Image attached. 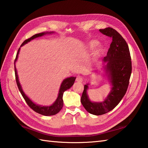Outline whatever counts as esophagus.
<instances>
[{
  "mask_svg": "<svg viewBox=\"0 0 148 148\" xmlns=\"http://www.w3.org/2000/svg\"><path fill=\"white\" fill-rule=\"evenodd\" d=\"M76 81L78 82H82L84 81V78H82V77H77L76 78Z\"/></svg>",
  "mask_w": 148,
  "mask_h": 148,
  "instance_id": "34e87169",
  "label": "esophagus"
}]
</instances>
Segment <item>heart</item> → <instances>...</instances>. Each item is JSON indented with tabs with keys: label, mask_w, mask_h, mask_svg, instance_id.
Returning a JSON list of instances; mask_svg holds the SVG:
<instances>
[{
	"label": "heart",
	"mask_w": 148,
	"mask_h": 148,
	"mask_svg": "<svg viewBox=\"0 0 148 148\" xmlns=\"http://www.w3.org/2000/svg\"><path fill=\"white\" fill-rule=\"evenodd\" d=\"M98 44V41H96V40H92V41H91L89 43V49H91V50L94 49L95 48L96 46H97ZM103 47H102L101 46L98 47V48L96 49L95 52V56H99L101 54V53L103 52Z\"/></svg>",
	"instance_id": "heart-1"
}]
</instances>
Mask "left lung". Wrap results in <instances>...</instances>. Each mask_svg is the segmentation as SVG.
<instances>
[{
  "mask_svg": "<svg viewBox=\"0 0 148 148\" xmlns=\"http://www.w3.org/2000/svg\"><path fill=\"white\" fill-rule=\"evenodd\" d=\"M99 32L112 39L107 56L103 61L108 77L112 83V91L103 101L95 103L89 99L87 95L88 84L84 86L81 96V103L90 114L99 116L106 114L115 108L127 91L132 73V61L129 48L125 39L115 29L107 27Z\"/></svg>",
  "mask_w": 148,
  "mask_h": 148,
  "instance_id": "1",
  "label": "left lung"
}]
</instances>
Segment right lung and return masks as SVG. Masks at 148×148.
<instances>
[{"label":"right lung","instance_id":"add662e5","mask_svg":"<svg viewBox=\"0 0 148 148\" xmlns=\"http://www.w3.org/2000/svg\"><path fill=\"white\" fill-rule=\"evenodd\" d=\"M47 33H51V32H42V33H39V34H34V36H32V37L24 41L23 42V43L21 45V47L27 43V42L33 40V39L38 38V37H39V36H43L44 34H47ZM20 48H19L18 50L16 58H15V60H14V64L15 78H16V82L17 86H18V89H19L20 93L22 94L23 98H24V99H25V101H26V103H27L29 107L32 108V109L34 111H35L36 112L40 114H41V115L47 116L55 115V114L58 113L62 108V106H63V99H62L63 93H64V92L65 91H66L67 89H70V87L73 85L75 80V78H76L74 77H72L66 78L65 80H63V82H62L61 85V87H60L58 97H57L56 101L54 102L53 104H52V105H50V106H48V107H41V106H40V105H36L34 103H33V102L27 97V96L25 95V93L23 92V90L22 89V87H21L20 84L18 81V78L16 70V68H15V62H16L17 60L18 56V53L20 52Z\"/></svg>","mask_w":148,"mask_h":148}]
</instances>
